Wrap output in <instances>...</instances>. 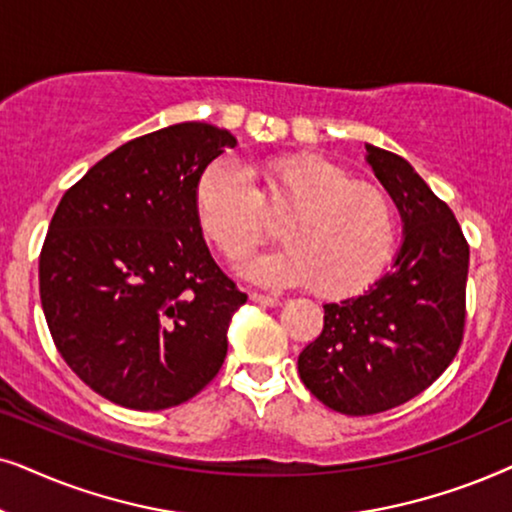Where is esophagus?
I'll list each match as a JSON object with an SVG mask.
<instances>
[{"instance_id": "1", "label": "esophagus", "mask_w": 512, "mask_h": 512, "mask_svg": "<svg viewBox=\"0 0 512 512\" xmlns=\"http://www.w3.org/2000/svg\"><path fill=\"white\" fill-rule=\"evenodd\" d=\"M250 299L255 304H264V306H281V299L271 297V295H262V292H250Z\"/></svg>"}]
</instances>
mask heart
<instances>
[{
  "label": "heart",
  "mask_w": 512,
  "mask_h": 512,
  "mask_svg": "<svg viewBox=\"0 0 512 512\" xmlns=\"http://www.w3.org/2000/svg\"><path fill=\"white\" fill-rule=\"evenodd\" d=\"M271 215L285 245L252 257L241 271L250 281L313 285L318 295L344 297L363 290L391 260L395 215L381 189L316 154L281 156L264 166L255 187L229 156L210 161L196 180V213L206 236L227 260H241L269 236Z\"/></svg>",
  "instance_id": "obj_1"
}]
</instances>
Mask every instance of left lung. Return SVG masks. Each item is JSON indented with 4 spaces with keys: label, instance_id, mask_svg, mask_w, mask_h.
<instances>
[{
    "label": "left lung",
    "instance_id": "8db88e82",
    "mask_svg": "<svg viewBox=\"0 0 512 512\" xmlns=\"http://www.w3.org/2000/svg\"><path fill=\"white\" fill-rule=\"evenodd\" d=\"M365 149L403 220V243L367 290L323 304V332L297 360L320 403L351 417L386 412L431 386L459 351L466 318L468 243L454 213L410 161Z\"/></svg>",
    "mask_w": 512,
    "mask_h": 512
}]
</instances>
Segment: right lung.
<instances>
[{"label": "right lung", "instance_id": "obj_1", "mask_svg": "<svg viewBox=\"0 0 512 512\" xmlns=\"http://www.w3.org/2000/svg\"><path fill=\"white\" fill-rule=\"evenodd\" d=\"M236 138L203 121L114 149L53 213L39 257L51 337L74 374L131 410L194 398L227 358L248 295L217 267L196 213V180Z\"/></svg>", "mask_w": 512, "mask_h": 512}]
</instances>
